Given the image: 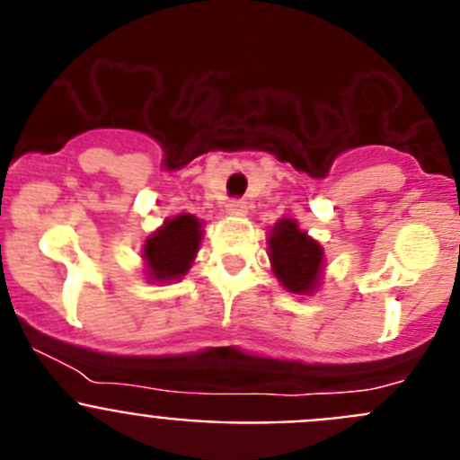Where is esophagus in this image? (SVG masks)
<instances>
[{"label": "esophagus", "instance_id": "1", "mask_svg": "<svg viewBox=\"0 0 460 460\" xmlns=\"http://www.w3.org/2000/svg\"><path fill=\"white\" fill-rule=\"evenodd\" d=\"M226 207L230 214H234V217H243V214H246V202H243L242 198H233V200H227Z\"/></svg>", "mask_w": 460, "mask_h": 460}]
</instances>
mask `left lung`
Returning <instances> with one entry per match:
<instances>
[{
	"instance_id": "8db88e82",
	"label": "left lung",
	"mask_w": 460,
	"mask_h": 460,
	"mask_svg": "<svg viewBox=\"0 0 460 460\" xmlns=\"http://www.w3.org/2000/svg\"><path fill=\"white\" fill-rule=\"evenodd\" d=\"M270 255L274 274L290 292H311L323 270V249L306 233L286 218L271 227Z\"/></svg>"
}]
</instances>
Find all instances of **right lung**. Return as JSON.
<instances>
[{
	"label": "right lung",
	"mask_w": 460,
	"mask_h": 460,
	"mask_svg": "<svg viewBox=\"0 0 460 460\" xmlns=\"http://www.w3.org/2000/svg\"><path fill=\"white\" fill-rule=\"evenodd\" d=\"M200 221L190 214L174 217L145 243L149 276L156 280H170L184 274L193 262L200 246Z\"/></svg>",
	"instance_id": "add662e5"
}]
</instances>
